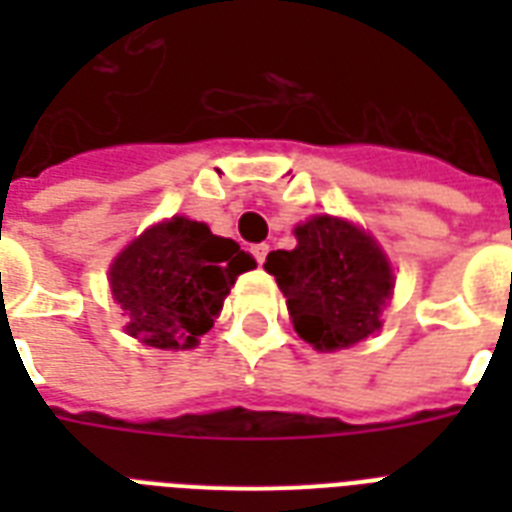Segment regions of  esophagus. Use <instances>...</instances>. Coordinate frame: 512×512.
Returning <instances> with one entry per match:
<instances>
[{"label": "esophagus", "mask_w": 512, "mask_h": 512, "mask_svg": "<svg viewBox=\"0 0 512 512\" xmlns=\"http://www.w3.org/2000/svg\"><path fill=\"white\" fill-rule=\"evenodd\" d=\"M252 255H255V260L260 265L265 263V255H268V244H255V247H252Z\"/></svg>", "instance_id": "34e87169"}]
</instances>
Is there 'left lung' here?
Segmentation results:
<instances>
[{"instance_id": "left-lung-1", "label": "left lung", "mask_w": 512, "mask_h": 512, "mask_svg": "<svg viewBox=\"0 0 512 512\" xmlns=\"http://www.w3.org/2000/svg\"><path fill=\"white\" fill-rule=\"evenodd\" d=\"M297 247L276 249L265 271L287 297L297 335L319 350L350 348L380 329L393 273L364 231L319 215L295 228Z\"/></svg>"}]
</instances>
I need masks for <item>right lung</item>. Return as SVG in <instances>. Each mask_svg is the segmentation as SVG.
<instances>
[{"label":"right lung","mask_w":512,"mask_h":512,"mask_svg":"<svg viewBox=\"0 0 512 512\" xmlns=\"http://www.w3.org/2000/svg\"><path fill=\"white\" fill-rule=\"evenodd\" d=\"M255 260L204 223L172 217L148 228L111 265V292L127 332L154 348H193L223 311L236 276Z\"/></svg>","instance_id":"add662e5"}]
</instances>
